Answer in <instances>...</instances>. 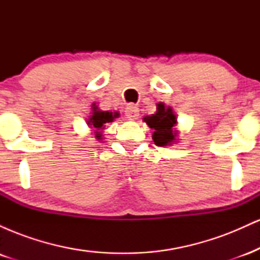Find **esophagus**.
Listing matches in <instances>:
<instances>
[{
	"mask_svg": "<svg viewBox=\"0 0 260 260\" xmlns=\"http://www.w3.org/2000/svg\"><path fill=\"white\" fill-rule=\"evenodd\" d=\"M126 116L128 120L131 121L137 120L139 116V109L136 105H128L126 109Z\"/></svg>",
	"mask_w": 260,
	"mask_h": 260,
	"instance_id": "esophagus-1",
	"label": "esophagus"
}]
</instances>
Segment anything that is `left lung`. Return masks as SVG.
<instances>
[{"mask_svg": "<svg viewBox=\"0 0 260 260\" xmlns=\"http://www.w3.org/2000/svg\"><path fill=\"white\" fill-rule=\"evenodd\" d=\"M143 121L154 129L153 140L157 147H168L178 142L177 117L171 106H166L164 103L156 104V112L145 116Z\"/></svg>", "mask_w": 260, "mask_h": 260, "instance_id": "left-lung-1", "label": "left lung"}]
</instances>
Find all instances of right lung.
Returning <instances> with one entry per match:
<instances>
[{
    "label": "right lung",
    "instance_id": "1",
    "mask_svg": "<svg viewBox=\"0 0 260 260\" xmlns=\"http://www.w3.org/2000/svg\"><path fill=\"white\" fill-rule=\"evenodd\" d=\"M118 116H120V113L116 111H103L98 107L96 103H94L91 105V112L89 118L86 120V123H88L89 128H91L95 138L98 140H103V132L105 127L115 121Z\"/></svg>",
    "mask_w": 260,
    "mask_h": 260
}]
</instances>
